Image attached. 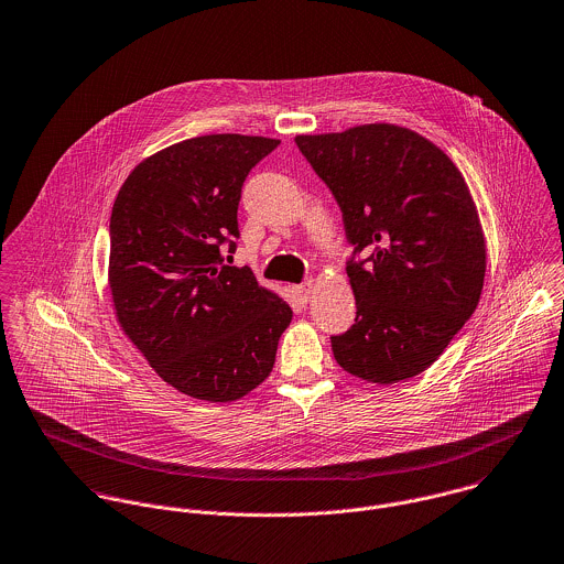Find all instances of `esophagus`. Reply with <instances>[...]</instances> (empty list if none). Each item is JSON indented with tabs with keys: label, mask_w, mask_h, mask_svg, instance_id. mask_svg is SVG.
<instances>
[{
	"label": "esophagus",
	"mask_w": 564,
	"mask_h": 564,
	"mask_svg": "<svg viewBox=\"0 0 564 564\" xmlns=\"http://www.w3.org/2000/svg\"><path fill=\"white\" fill-rule=\"evenodd\" d=\"M295 293H297V297H300L304 304H308V302L313 300V295H315V284H313V280L306 282V284L295 286Z\"/></svg>",
	"instance_id": "esophagus-1"
}]
</instances>
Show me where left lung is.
<instances>
[{
  "mask_svg": "<svg viewBox=\"0 0 564 564\" xmlns=\"http://www.w3.org/2000/svg\"><path fill=\"white\" fill-rule=\"evenodd\" d=\"M336 197L347 241L356 323L332 336L336 362L373 384L425 371L474 315L486 241L471 191L452 159L393 123L295 137Z\"/></svg>",
  "mask_w": 564,
  "mask_h": 564,
  "instance_id": "8db88e82",
  "label": "left lung"
}]
</instances>
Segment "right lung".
<instances>
[{"mask_svg": "<svg viewBox=\"0 0 564 564\" xmlns=\"http://www.w3.org/2000/svg\"><path fill=\"white\" fill-rule=\"evenodd\" d=\"M278 139L206 134L139 162L110 215L115 317L175 391L237 402L273 369L291 306L251 269L224 262L239 237L241 186ZM230 258V256H228Z\"/></svg>", "mask_w": 564, "mask_h": 564, "instance_id": "obj_1", "label": "right lung"}]
</instances>
